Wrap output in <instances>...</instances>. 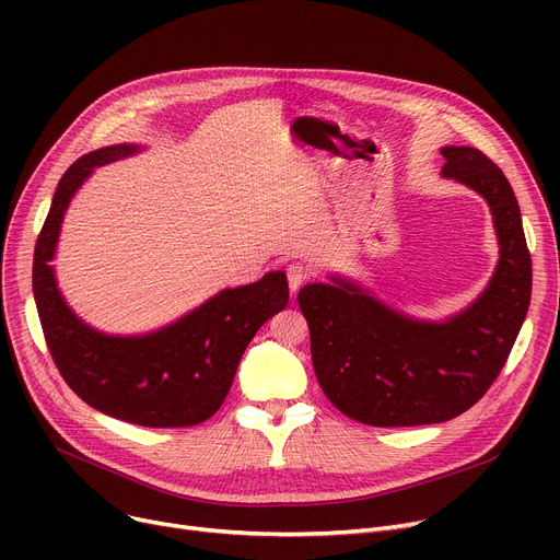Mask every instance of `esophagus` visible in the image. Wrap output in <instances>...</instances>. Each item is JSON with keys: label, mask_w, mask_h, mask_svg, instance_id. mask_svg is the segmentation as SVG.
<instances>
[{"label": "esophagus", "mask_w": 560, "mask_h": 560, "mask_svg": "<svg viewBox=\"0 0 560 560\" xmlns=\"http://www.w3.org/2000/svg\"><path fill=\"white\" fill-rule=\"evenodd\" d=\"M285 275H288V285H290V290H292V292H298V290H300V288L311 279L308 265H304L302 260L290 262V265H288V270H285Z\"/></svg>", "instance_id": "esophagus-1"}]
</instances>
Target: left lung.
<instances>
[{
    "label": "left lung",
    "instance_id": "obj_1",
    "mask_svg": "<svg viewBox=\"0 0 560 560\" xmlns=\"http://www.w3.org/2000/svg\"><path fill=\"white\" fill-rule=\"evenodd\" d=\"M443 176L488 201L499 238L494 277L472 306L435 325L404 317L345 279L308 283L298 295L322 393L370 427L465 413L502 372L532 302V256L504 172L475 147H443Z\"/></svg>",
    "mask_w": 560,
    "mask_h": 560
}]
</instances>
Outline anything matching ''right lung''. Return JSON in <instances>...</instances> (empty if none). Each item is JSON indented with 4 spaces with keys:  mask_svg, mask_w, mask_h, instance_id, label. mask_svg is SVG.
<instances>
[{
    "mask_svg": "<svg viewBox=\"0 0 560 560\" xmlns=\"http://www.w3.org/2000/svg\"><path fill=\"white\" fill-rule=\"evenodd\" d=\"M133 152V144L104 147L74 161L58 182L36 241L34 298L54 365L85 404L138 427H195L222 406L254 334L285 308L288 279L268 272L256 283L226 288L156 334L104 336L83 325L58 292L49 260L85 176Z\"/></svg>",
    "mask_w": 560,
    "mask_h": 560,
    "instance_id": "obj_1",
    "label": "right lung"
}]
</instances>
